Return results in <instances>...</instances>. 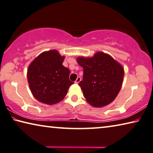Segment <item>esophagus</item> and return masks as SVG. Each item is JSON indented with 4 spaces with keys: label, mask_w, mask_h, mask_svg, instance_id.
<instances>
[{
    "label": "esophagus",
    "mask_w": 153,
    "mask_h": 153,
    "mask_svg": "<svg viewBox=\"0 0 153 153\" xmlns=\"http://www.w3.org/2000/svg\"><path fill=\"white\" fill-rule=\"evenodd\" d=\"M81 78L80 76H78L77 77V79H76V81H75V83H79V82L81 81Z\"/></svg>",
    "instance_id": "34e87169"
}]
</instances>
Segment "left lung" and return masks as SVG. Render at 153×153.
I'll list each match as a JSON object with an SVG mask.
<instances>
[{"label": "left lung", "instance_id": "obj_1", "mask_svg": "<svg viewBox=\"0 0 153 153\" xmlns=\"http://www.w3.org/2000/svg\"><path fill=\"white\" fill-rule=\"evenodd\" d=\"M77 62L83 68V78L79 85L87 102L100 108L111 104L121 90L124 69L108 54L97 52L92 57H79Z\"/></svg>", "mask_w": 153, "mask_h": 153}]
</instances>
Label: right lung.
<instances>
[{
	"label": "right lung",
	"mask_w": 153,
	"mask_h": 153,
	"mask_svg": "<svg viewBox=\"0 0 153 153\" xmlns=\"http://www.w3.org/2000/svg\"><path fill=\"white\" fill-rule=\"evenodd\" d=\"M64 57L57 50H51L42 52L30 64L27 81L38 101L49 105L58 103L74 83L69 80V69L62 65Z\"/></svg>",
	"instance_id": "right-lung-1"
}]
</instances>
